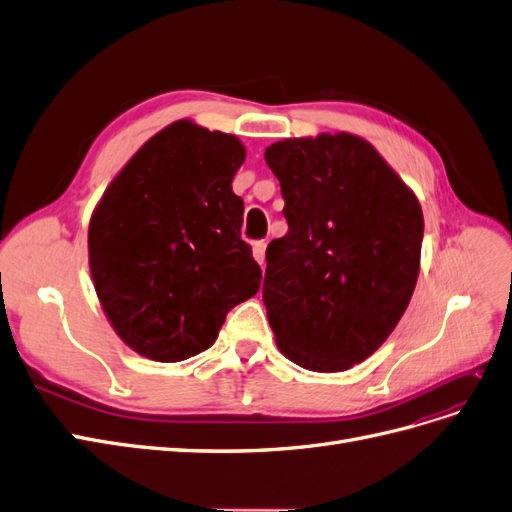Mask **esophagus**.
Here are the masks:
<instances>
[{"label":"esophagus","instance_id":"34e87169","mask_svg":"<svg viewBox=\"0 0 512 512\" xmlns=\"http://www.w3.org/2000/svg\"><path fill=\"white\" fill-rule=\"evenodd\" d=\"M265 247H267L265 241H256L254 247H252V252H254V258H256L258 265H262V262H265Z\"/></svg>","mask_w":512,"mask_h":512}]
</instances>
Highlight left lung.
<instances>
[{
	"label": "left lung",
	"mask_w": 512,
	"mask_h": 512,
	"mask_svg": "<svg viewBox=\"0 0 512 512\" xmlns=\"http://www.w3.org/2000/svg\"><path fill=\"white\" fill-rule=\"evenodd\" d=\"M288 232L267 247L275 344L309 371H346L404 316L421 267L418 198L363 138H286L265 151Z\"/></svg>",
	"instance_id": "8db88e82"
}]
</instances>
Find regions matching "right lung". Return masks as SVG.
Instances as JSON below:
<instances>
[{
  "instance_id": "1",
  "label": "right lung",
  "mask_w": 512,
  "mask_h": 512,
  "mask_svg": "<svg viewBox=\"0 0 512 512\" xmlns=\"http://www.w3.org/2000/svg\"><path fill=\"white\" fill-rule=\"evenodd\" d=\"M237 136L181 119L138 149L89 222V269L108 322L134 352L177 363L207 350L262 273L241 239Z\"/></svg>"
}]
</instances>
